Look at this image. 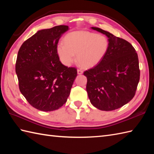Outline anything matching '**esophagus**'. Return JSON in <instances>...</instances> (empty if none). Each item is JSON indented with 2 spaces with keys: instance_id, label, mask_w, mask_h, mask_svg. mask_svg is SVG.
I'll list each match as a JSON object with an SVG mask.
<instances>
[{
  "instance_id": "34e87169",
  "label": "esophagus",
  "mask_w": 154,
  "mask_h": 154,
  "mask_svg": "<svg viewBox=\"0 0 154 154\" xmlns=\"http://www.w3.org/2000/svg\"><path fill=\"white\" fill-rule=\"evenodd\" d=\"M83 71L82 70L77 69V74L78 75H81V74H83Z\"/></svg>"
}]
</instances>
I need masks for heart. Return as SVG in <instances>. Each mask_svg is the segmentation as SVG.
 Instances as JSON below:
<instances>
[{
	"instance_id": "obj_1",
	"label": "heart",
	"mask_w": 154,
	"mask_h": 154,
	"mask_svg": "<svg viewBox=\"0 0 154 154\" xmlns=\"http://www.w3.org/2000/svg\"><path fill=\"white\" fill-rule=\"evenodd\" d=\"M63 43L57 46L61 62L69 66L76 60L81 66L91 68L99 64L109 47L108 38L103 35L87 31L73 32L65 35Z\"/></svg>"
}]
</instances>
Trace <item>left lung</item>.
Instances as JSON below:
<instances>
[{
	"instance_id": "left-lung-1",
	"label": "left lung",
	"mask_w": 154,
	"mask_h": 154,
	"mask_svg": "<svg viewBox=\"0 0 154 154\" xmlns=\"http://www.w3.org/2000/svg\"><path fill=\"white\" fill-rule=\"evenodd\" d=\"M109 38V47L100 63L84 72L87 92L98 109H119L134 97L140 80L138 54L128 42L102 29L91 27Z\"/></svg>"
}]
</instances>
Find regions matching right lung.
Segmentation results:
<instances>
[{
    "instance_id": "1",
    "label": "right lung",
    "mask_w": 154,
    "mask_h": 154,
    "mask_svg": "<svg viewBox=\"0 0 154 154\" xmlns=\"http://www.w3.org/2000/svg\"><path fill=\"white\" fill-rule=\"evenodd\" d=\"M69 29L68 26L60 25L38 30L18 51L16 73L19 89L38 110H57L69 96L77 69L62 64L57 52L59 40Z\"/></svg>"
}]
</instances>
